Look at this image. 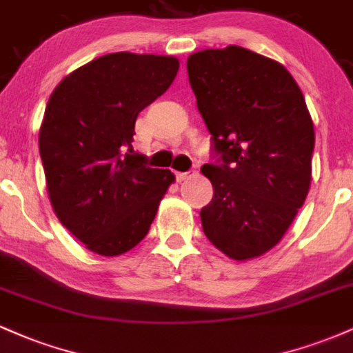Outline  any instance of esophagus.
Listing matches in <instances>:
<instances>
[{
    "label": "esophagus",
    "mask_w": 353,
    "mask_h": 353,
    "mask_svg": "<svg viewBox=\"0 0 353 353\" xmlns=\"http://www.w3.org/2000/svg\"><path fill=\"white\" fill-rule=\"evenodd\" d=\"M194 174H196V171H188V172H176V179H177V182H182V181L189 179V177H190V176H194Z\"/></svg>",
    "instance_id": "1"
}]
</instances>
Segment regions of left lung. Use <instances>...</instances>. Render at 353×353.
Returning <instances> with one entry per match:
<instances>
[{
  "label": "left lung",
  "instance_id": "1",
  "mask_svg": "<svg viewBox=\"0 0 353 353\" xmlns=\"http://www.w3.org/2000/svg\"><path fill=\"white\" fill-rule=\"evenodd\" d=\"M188 74L219 154L201 168L214 188L202 230L234 261L261 257L310 189L315 132L305 99L281 63L241 46L194 52Z\"/></svg>",
  "mask_w": 353,
  "mask_h": 353
}]
</instances>
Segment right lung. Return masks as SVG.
<instances>
[{"label":"right lung","mask_w":353,"mask_h":353,"mask_svg":"<svg viewBox=\"0 0 353 353\" xmlns=\"http://www.w3.org/2000/svg\"><path fill=\"white\" fill-rule=\"evenodd\" d=\"M174 56L111 52L66 76L41 128L46 189L61 224L91 252L114 257L145 237L176 176L132 149L136 117L168 91Z\"/></svg>","instance_id":"right-lung-1"}]
</instances>
